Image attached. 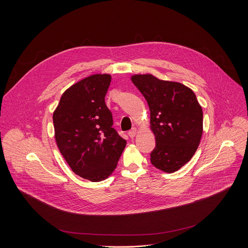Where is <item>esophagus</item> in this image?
<instances>
[{
	"label": "esophagus",
	"mask_w": 248,
	"mask_h": 248,
	"mask_svg": "<svg viewBox=\"0 0 248 248\" xmlns=\"http://www.w3.org/2000/svg\"><path fill=\"white\" fill-rule=\"evenodd\" d=\"M137 132H138V130H137V128H133L132 130H130L129 131V133H128V135H129V137L130 138H132V139H134L135 137H136V135H137Z\"/></svg>",
	"instance_id": "34e87169"
}]
</instances>
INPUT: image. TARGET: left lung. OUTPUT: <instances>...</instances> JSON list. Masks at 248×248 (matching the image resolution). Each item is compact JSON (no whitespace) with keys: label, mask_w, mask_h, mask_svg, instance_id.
<instances>
[{"label":"left lung","mask_w":248,"mask_h":248,"mask_svg":"<svg viewBox=\"0 0 248 248\" xmlns=\"http://www.w3.org/2000/svg\"><path fill=\"white\" fill-rule=\"evenodd\" d=\"M133 83L147 100L155 147L152 164L174 173L195 155L203 132L202 108L194 92L181 83L165 81L152 74H136Z\"/></svg>","instance_id":"8db88e82"}]
</instances>
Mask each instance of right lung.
Instances as JSON below:
<instances>
[{"mask_svg":"<svg viewBox=\"0 0 248 248\" xmlns=\"http://www.w3.org/2000/svg\"><path fill=\"white\" fill-rule=\"evenodd\" d=\"M109 74H93L70 87L61 96L52 118L60 153L79 177L97 182L116 168L126 146L111 127L105 103Z\"/></svg>","mask_w":248,"mask_h":248,"instance_id":"obj_1","label":"right lung"}]
</instances>
